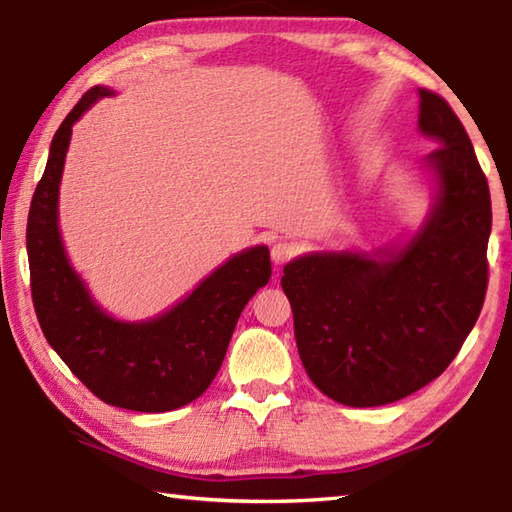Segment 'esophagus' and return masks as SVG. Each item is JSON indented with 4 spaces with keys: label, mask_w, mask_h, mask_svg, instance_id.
<instances>
[{
    "label": "esophagus",
    "mask_w": 512,
    "mask_h": 512,
    "mask_svg": "<svg viewBox=\"0 0 512 512\" xmlns=\"http://www.w3.org/2000/svg\"><path fill=\"white\" fill-rule=\"evenodd\" d=\"M293 253H296V248H293V244H291V241H287V239L275 241V244L271 246V259H273L275 266L287 264L289 259L293 257Z\"/></svg>",
    "instance_id": "esophagus-1"
}]
</instances>
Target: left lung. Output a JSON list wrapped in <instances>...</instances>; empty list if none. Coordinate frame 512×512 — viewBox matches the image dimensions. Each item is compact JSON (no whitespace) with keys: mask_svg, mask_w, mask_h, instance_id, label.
I'll return each instance as SVG.
<instances>
[{"mask_svg":"<svg viewBox=\"0 0 512 512\" xmlns=\"http://www.w3.org/2000/svg\"><path fill=\"white\" fill-rule=\"evenodd\" d=\"M420 131L438 183L431 214L402 250L318 253L284 266L298 352L334 402L381 406L443 375L488 289L490 189L449 103L420 90Z\"/></svg>","mask_w":512,"mask_h":512,"instance_id":"8db88e82","label":"left lung"}]
</instances>
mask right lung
Wrapping results in <instances>:
<instances>
[{
    "mask_svg": "<svg viewBox=\"0 0 512 512\" xmlns=\"http://www.w3.org/2000/svg\"><path fill=\"white\" fill-rule=\"evenodd\" d=\"M110 94L101 85L85 92L51 140L27 223L31 298L49 345L99 400L162 413L194 402L212 384L241 311L271 280V255L255 246L230 257L153 320L121 323L108 316L69 266L58 230V187L74 121Z\"/></svg>",
    "mask_w": 512,
    "mask_h": 512,
    "instance_id": "obj_1",
    "label": "right lung"
}]
</instances>
